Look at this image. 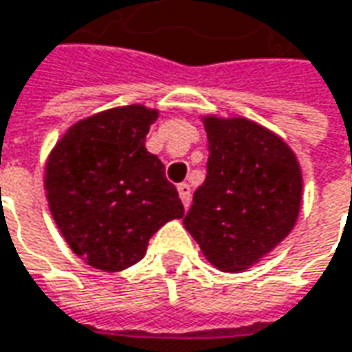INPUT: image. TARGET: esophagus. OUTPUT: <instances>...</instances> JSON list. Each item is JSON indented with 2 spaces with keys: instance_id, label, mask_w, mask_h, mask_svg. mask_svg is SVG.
<instances>
[{
  "instance_id": "esophagus-1",
  "label": "esophagus",
  "mask_w": 352,
  "mask_h": 352,
  "mask_svg": "<svg viewBox=\"0 0 352 352\" xmlns=\"http://www.w3.org/2000/svg\"><path fill=\"white\" fill-rule=\"evenodd\" d=\"M177 191H179V197H181L183 205H185V207H189V205H191V187H189V183H181V185H177Z\"/></svg>"
}]
</instances>
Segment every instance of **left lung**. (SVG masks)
Wrapping results in <instances>:
<instances>
[{"instance_id":"8db88e82","label":"left lung","mask_w":352,"mask_h":352,"mask_svg":"<svg viewBox=\"0 0 352 352\" xmlns=\"http://www.w3.org/2000/svg\"><path fill=\"white\" fill-rule=\"evenodd\" d=\"M207 177L183 219L221 271L249 269L287 237L299 215V161L279 135L233 117H205Z\"/></svg>"}]
</instances>
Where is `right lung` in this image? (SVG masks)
<instances>
[{
    "label": "right lung",
    "instance_id": "right-lung-1",
    "mask_svg": "<svg viewBox=\"0 0 352 352\" xmlns=\"http://www.w3.org/2000/svg\"><path fill=\"white\" fill-rule=\"evenodd\" d=\"M143 105L115 107L77 121L45 165V191L61 235L101 271L141 261L149 239L185 209L165 165L145 149L157 119Z\"/></svg>",
    "mask_w": 352,
    "mask_h": 352
}]
</instances>
